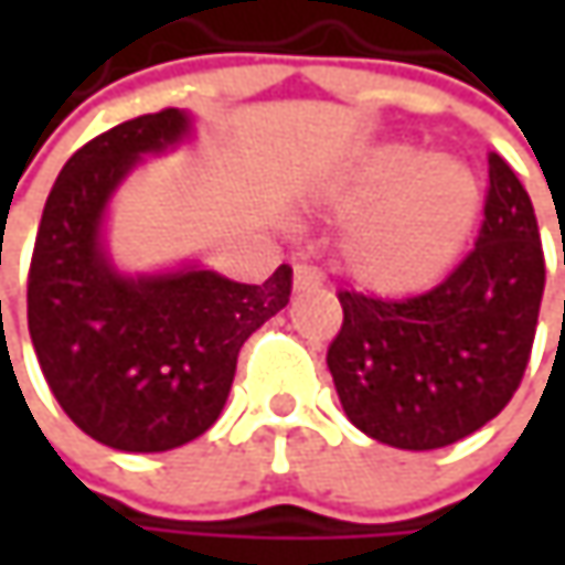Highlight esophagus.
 Returning <instances> with one entry per match:
<instances>
[{
    "instance_id": "34e87169",
    "label": "esophagus",
    "mask_w": 565,
    "mask_h": 565,
    "mask_svg": "<svg viewBox=\"0 0 565 565\" xmlns=\"http://www.w3.org/2000/svg\"><path fill=\"white\" fill-rule=\"evenodd\" d=\"M295 292H317L320 286H323V279H320V273L315 267H308V264H295Z\"/></svg>"
}]
</instances>
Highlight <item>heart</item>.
Listing matches in <instances>:
<instances>
[{
	"label": "heart",
	"mask_w": 565,
	"mask_h": 565,
	"mask_svg": "<svg viewBox=\"0 0 565 565\" xmlns=\"http://www.w3.org/2000/svg\"><path fill=\"white\" fill-rule=\"evenodd\" d=\"M323 206L349 216L339 264L361 289L405 298L456 267L481 220L484 188L456 157L390 141L355 153L323 185Z\"/></svg>",
	"instance_id": "b5f03b06"
}]
</instances>
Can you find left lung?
<instances>
[{
    "instance_id": "obj_1",
    "label": "left lung",
    "mask_w": 565,
    "mask_h": 565,
    "mask_svg": "<svg viewBox=\"0 0 565 565\" xmlns=\"http://www.w3.org/2000/svg\"><path fill=\"white\" fill-rule=\"evenodd\" d=\"M488 166L475 250L440 286L402 301L339 292L342 330L327 367L349 422L380 444L462 440L507 408L529 367L544 250L529 191L500 153Z\"/></svg>"
}]
</instances>
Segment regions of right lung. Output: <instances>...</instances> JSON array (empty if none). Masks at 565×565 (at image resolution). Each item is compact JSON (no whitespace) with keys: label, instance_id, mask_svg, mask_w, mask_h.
I'll return each instance as SVG.
<instances>
[{"label":"right lung","instance_id":"add662e5","mask_svg":"<svg viewBox=\"0 0 565 565\" xmlns=\"http://www.w3.org/2000/svg\"><path fill=\"white\" fill-rule=\"evenodd\" d=\"M191 138L163 109L87 141L43 206L28 276V330L53 396L97 444L166 452L220 418L245 339L289 305L292 267L264 286L188 264L121 273L103 242L113 194L141 163Z\"/></svg>","mask_w":565,"mask_h":565}]
</instances>
